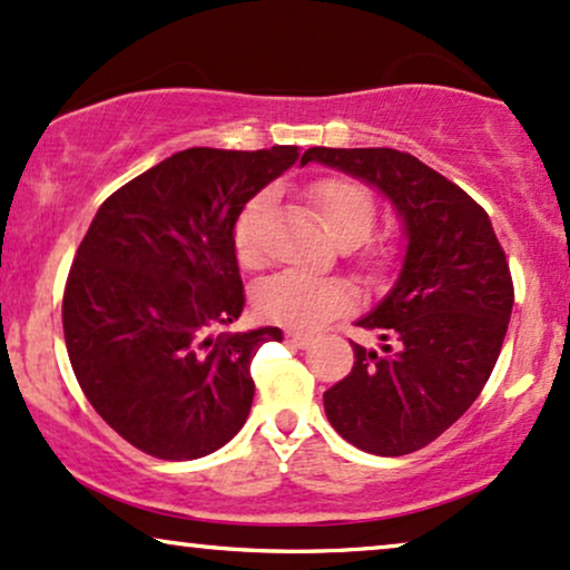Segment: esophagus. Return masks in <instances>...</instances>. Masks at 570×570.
<instances>
[{"instance_id":"1","label":"esophagus","mask_w":570,"mask_h":570,"mask_svg":"<svg viewBox=\"0 0 570 570\" xmlns=\"http://www.w3.org/2000/svg\"><path fill=\"white\" fill-rule=\"evenodd\" d=\"M286 342L294 344V347L305 350V347H309V344H313V336L299 334V331H286Z\"/></svg>"}]
</instances>
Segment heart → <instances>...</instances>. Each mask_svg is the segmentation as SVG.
<instances>
[{
  "label": "heart",
  "mask_w": 570,
  "mask_h": 570,
  "mask_svg": "<svg viewBox=\"0 0 570 570\" xmlns=\"http://www.w3.org/2000/svg\"><path fill=\"white\" fill-rule=\"evenodd\" d=\"M323 228L334 242H363L371 234L376 210L371 194L347 178H323L309 189ZM268 210V197L261 194L244 207L234 226L236 261L244 268H257L265 257L263 218ZM352 292L336 278H318L302 271H284L263 281L255 292V307L261 318L278 326L313 331L328 318L347 309Z\"/></svg>",
  "instance_id": "b5f03b06"
}]
</instances>
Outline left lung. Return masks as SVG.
Here are the masks:
<instances>
[{
    "label": "left lung",
    "mask_w": 570,
    "mask_h": 570,
    "mask_svg": "<svg viewBox=\"0 0 570 570\" xmlns=\"http://www.w3.org/2000/svg\"><path fill=\"white\" fill-rule=\"evenodd\" d=\"M321 163L379 189L405 234L392 289L357 321L381 352L323 394L328 423L357 450L397 458L444 434L484 389L513 313V281L492 220L442 173L397 149L313 147Z\"/></svg>",
    "instance_id": "obj_1"
}]
</instances>
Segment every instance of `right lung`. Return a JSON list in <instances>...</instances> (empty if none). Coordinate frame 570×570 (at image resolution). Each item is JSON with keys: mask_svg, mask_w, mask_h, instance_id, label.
I'll return each mask as SVG.
<instances>
[{"mask_svg": "<svg viewBox=\"0 0 570 570\" xmlns=\"http://www.w3.org/2000/svg\"><path fill=\"white\" fill-rule=\"evenodd\" d=\"M297 160V147H191L94 215L65 286V347L86 400L136 450L197 460L247 421L252 357L284 334L213 331L244 309L236 218Z\"/></svg>", "mask_w": 570, "mask_h": 570, "instance_id": "add662e5", "label": "right lung"}]
</instances>
